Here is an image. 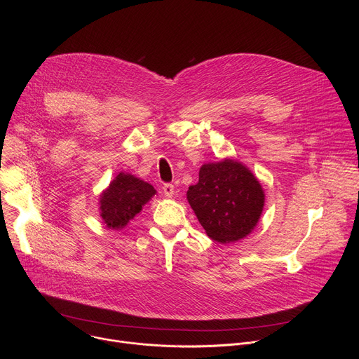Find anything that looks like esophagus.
Segmentation results:
<instances>
[{"mask_svg":"<svg viewBox=\"0 0 359 359\" xmlns=\"http://www.w3.org/2000/svg\"><path fill=\"white\" fill-rule=\"evenodd\" d=\"M163 193H165V196H166V197H172V196H173V193H175V186H173V184H170V183L163 184Z\"/></svg>","mask_w":359,"mask_h":359,"instance_id":"34e87169","label":"esophagus"}]
</instances>
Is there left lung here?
Here are the masks:
<instances>
[{"label": "left lung", "instance_id": "left-lung-1", "mask_svg": "<svg viewBox=\"0 0 359 359\" xmlns=\"http://www.w3.org/2000/svg\"><path fill=\"white\" fill-rule=\"evenodd\" d=\"M264 190L243 163L224 159L200 168L198 182L187 190V200L208 236L234 243L257 226L264 208Z\"/></svg>", "mask_w": 359, "mask_h": 359}]
</instances>
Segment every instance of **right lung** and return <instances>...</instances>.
<instances>
[{
	"instance_id": "add662e5",
	"label": "right lung",
	"mask_w": 359,
	"mask_h": 359,
	"mask_svg": "<svg viewBox=\"0 0 359 359\" xmlns=\"http://www.w3.org/2000/svg\"><path fill=\"white\" fill-rule=\"evenodd\" d=\"M156 194L151 184L129 173H119L100 194V217L108 229H123Z\"/></svg>"
}]
</instances>
